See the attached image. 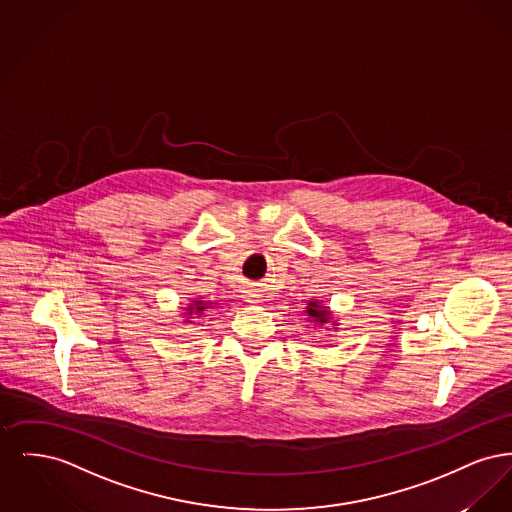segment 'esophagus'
Masks as SVG:
<instances>
[{
    "instance_id": "1",
    "label": "esophagus",
    "mask_w": 512,
    "mask_h": 512,
    "mask_svg": "<svg viewBox=\"0 0 512 512\" xmlns=\"http://www.w3.org/2000/svg\"><path fill=\"white\" fill-rule=\"evenodd\" d=\"M245 301L251 303V305H259V303H263V295L259 292H247Z\"/></svg>"
}]
</instances>
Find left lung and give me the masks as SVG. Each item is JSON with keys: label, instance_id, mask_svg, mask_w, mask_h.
I'll list each match as a JSON object with an SVG mask.
<instances>
[{"label": "left lung", "instance_id": "1", "mask_svg": "<svg viewBox=\"0 0 512 512\" xmlns=\"http://www.w3.org/2000/svg\"><path fill=\"white\" fill-rule=\"evenodd\" d=\"M305 315H307V322H315L318 326L328 324V322H332L334 326H340L336 320H332L334 318L332 317V311L326 305H322L318 299H313V301L307 303Z\"/></svg>", "mask_w": 512, "mask_h": 512}]
</instances>
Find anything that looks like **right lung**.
<instances>
[{
	"label": "right lung",
	"instance_id": "right-lung-1",
	"mask_svg": "<svg viewBox=\"0 0 512 512\" xmlns=\"http://www.w3.org/2000/svg\"><path fill=\"white\" fill-rule=\"evenodd\" d=\"M209 309H215V303L213 301H205V299H201V297H194L192 299V303H188L186 307H182V315H184V324H190V322H194V318L203 317V313L205 311H209Z\"/></svg>",
	"mask_w": 512,
	"mask_h": 512
}]
</instances>
